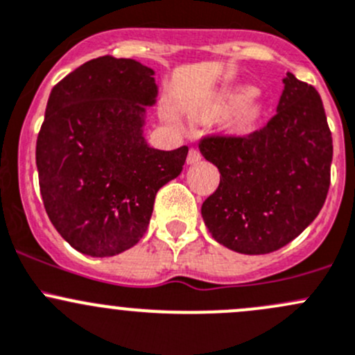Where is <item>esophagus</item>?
Returning a JSON list of instances; mask_svg holds the SVG:
<instances>
[{"label": "esophagus", "mask_w": 355, "mask_h": 355, "mask_svg": "<svg viewBox=\"0 0 355 355\" xmlns=\"http://www.w3.org/2000/svg\"><path fill=\"white\" fill-rule=\"evenodd\" d=\"M199 161H200V153L198 151V149L191 148V151H189V156H187V163L196 164V163H199Z\"/></svg>", "instance_id": "34e87169"}]
</instances>
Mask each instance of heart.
<instances>
[{"label": "heart", "instance_id": "1", "mask_svg": "<svg viewBox=\"0 0 355 355\" xmlns=\"http://www.w3.org/2000/svg\"><path fill=\"white\" fill-rule=\"evenodd\" d=\"M254 94H256V89L250 85H228L211 99L206 113L209 116H225L232 113L228 128L232 132H245L252 125H256L264 111V103L254 98Z\"/></svg>", "mask_w": 355, "mask_h": 355}]
</instances>
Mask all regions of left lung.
<instances>
[{"instance_id":"obj_1","label":"left lung","mask_w":355,"mask_h":355,"mask_svg":"<svg viewBox=\"0 0 355 355\" xmlns=\"http://www.w3.org/2000/svg\"><path fill=\"white\" fill-rule=\"evenodd\" d=\"M200 155L220 170V185L200 214L218 244L268 254L302 234L330 187L331 132L313 85L284 78L277 114L249 137H211Z\"/></svg>"}]
</instances>
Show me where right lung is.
Listing matches in <instances>:
<instances>
[{"mask_svg":"<svg viewBox=\"0 0 355 355\" xmlns=\"http://www.w3.org/2000/svg\"><path fill=\"white\" fill-rule=\"evenodd\" d=\"M155 70L135 60H91L53 87L35 164L53 227L78 252L110 257L148 230L156 192L182 173L189 149L144 137Z\"/></svg>","mask_w":355,"mask_h":355,"instance_id":"right-lung-1","label":"right lung"}]
</instances>
